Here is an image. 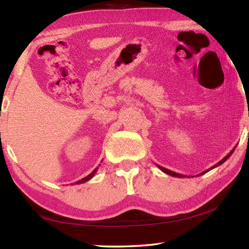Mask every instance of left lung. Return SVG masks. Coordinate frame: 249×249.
Wrapping results in <instances>:
<instances>
[{"mask_svg":"<svg viewBox=\"0 0 249 249\" xmlns=\"http://www.w3.org/2000/svg\"><path fill=\"white\" fill-rule=\"evenodd\" d=\"M235 147L236 146H234L233 147V150H231V152L229 153L228 155H226L223 160H221L220 161H218L217 163H216V165H214L213 167H211L210 169H208V170H205V171H203V172H201V173H199V174H197V177H199V176H202V174H204V173H206V172H209L210 170H212V169H214V168H216V167H218V166H220L221 163H224L227 160H228V158L231 156V154L232 153L234 152V150H235ZM158 168L160 169V170L162 171V172H165L166 174H168V176H171V177H176V178H186V176H184V174H179V173H177V172H173V171H171V170H169V169H166V168H163V167H161V166H160V165H156ZM187 178H190V177H187Z\"/></svg>","mask_w":249,"mask_h":249,"instance_id":"obj_1","label":"left lung"}]
</instances>
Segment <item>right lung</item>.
<instances>
[{"label": "right lung", "mask_w": 249, "mask_h": 249, "mask_svg": "<svg viewBox=\"0 0 249 249\" xmlns=\"http://www.w3.org/2000/svg\"><path fill=\"white\" fill-rule=\"evenodd\" d=\"M97 169H98V167L96 168V169H94V170L89 174L88 177H86V178H81V179H79V181H77L76 182V184H81V183H86L87 181H89V179H91L94 176H95V173H96V171H97Z\"/></svg>", "instance_id": "1"}]
</instances>
